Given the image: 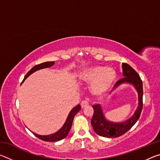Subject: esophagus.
<instances>
[{"instance_id": "obj_1", "label": "esophagus", "mask_w": 160, "mask_h": 160, "mask_svg": "<svg viewBox=\"0 0 160 160\" xmlns=\"http://www.w3.org/2000/svg\"><path fill=\"white\" fill-rule=\"evenodd\" d=\"M89 105V102L88 101H82V102H81V107L82 108H85L87 107Z\"/></svg>"}]
</instances>
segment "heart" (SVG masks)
Returning a JSON list of instances; mask_svg holds the SVG:
<instances>
[{
    "label": "heart",
    "mask_w": 160,
    "mask_h": 160,
    "mask_svg": "<svg viewBox=\"0 0 160 160\" xmlns=\"http://www.w3.org/2000/svg\"><path fill=\"white\" fill-rule=\"evenodd\" d=\"M84 83L92 84V91L96 95L106 94L114 85L116 80L115 70L110 67L94 66L84 69L79 75Z\"/></svg>",
    "instance_id": "b5f03b06"
}]
</instances>
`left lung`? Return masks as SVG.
<instances>
[{
	"label": "left lung",
	"instance_id": "left-lung-1",
	"mask_svg": "<svg viewBox=\"0 0 160 160\" xmlns=\"http://www.w3.org/2000/svg\"><path fill=\"white\" fill-rule=\"evenodd\" d=\"M123 75L115 84L116 88L123 84H130L134 87L138 94V106L131 118L123 122H113L109 121L104 116L102 108L100 104L93 105L94 114L91 121L94 131L97 135L105 138H117L128 131L138 120L142 109V82L137 72L128 64H122Z\"/></svg>",
	"mask_w": 160,
	"mask_h": 160
}]
</instances>
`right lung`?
I'll return each instance as SVG.
<instances>
[{
    "mask_svg": "<svg viewBox=\"0 0 160 160\" xmlns=\"http://www.w3.org/2000/svg\"><path fill=\"white\" fill-rule=\"evenodd\" d=\"M54 63H55V62L54 61L44 62V63H42L41 64L37 65V66H34L30 70H29L28 73H27L25 78H24L23 81L25 80V79H27V78H28L31 74L33 73V72H36L39 70L51 67L52 66H53ZM80 109H81L80 105L78 104L76 107H75L71 111H70L68 116V117L66 118V122L64 123L63 126H62L57 132H54V133H52V134H50V135H41L35 133V132H32V133H33L35 136L37 137L38 138L44 140V141H47V142L59 141V140L65 138H66L68 135V134L70 130V128H71L74 116Z\"/></svg>",
    "mask_w": 160,
    "mask_h": 160,
    "instance_id": "add662e5",
    "label": "right lung"
}]
</instances>
